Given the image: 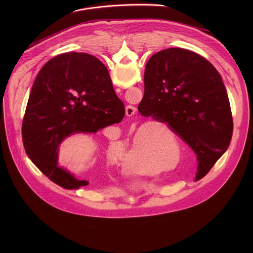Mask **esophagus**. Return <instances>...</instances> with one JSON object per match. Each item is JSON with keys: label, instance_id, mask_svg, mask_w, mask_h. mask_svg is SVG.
Returning <instances> with one entry per match:
<instances>
[{"label": "esophagus", "instance_id": "34e87169", "mask_svg": "<svg viewBox=\"0 0 253 253\" xmlns=\"http://www.w3.org/2000/svg\"><path fill=\"white\" fill-rule=\"evenodd\" d=\"M125 113H126V116L128 117H131V116H134L136 113H137V109L134 107V106H131V105H128L126 107L125 109Z\"/></svg>", "mask_w": 253, "mask_h": 253}]
</instances>
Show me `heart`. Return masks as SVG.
I'll use <instances>...</instances> for the list:
<instances>
[{"instance_id": "b5f03b06", "label": "heart", "mask_w": 253, "mask_h": 253, "mask_svg": "<svg viewBox=\"0 0 253 253\" xmlns=\"http://www.w3.org/2000/svg\"><path fill=\"white\" fill-rule=\"evenodd\" d=\"M157 132H162L164 135L156 136ZM166 140L169 144H167ZM170 145L176 147V135L165 125L157 122H148L135 127L132 130L131 142L127 149L126 163L132 161L134 165L162 166L158 169L159 172L170 170L176 167L181 160L180 152L177 149L174 151ZM110 153L115 158L122 157L124 153L123 144H114ZM173 161L174 163L171 167L165 166ZM136 171L143 175H155L157 173L156 169L150 167L136 168Z\"/></svg>"}]
</instances>
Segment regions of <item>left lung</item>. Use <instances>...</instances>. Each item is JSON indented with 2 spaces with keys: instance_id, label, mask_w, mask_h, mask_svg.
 I'll return each mask as SVG.
<instances>
[{
  "instance_id": "left-lung-1",
  "label": "left lung",
  "mask_w": 253,
  "mask_h": 253,
  "mask_svg": "<svg viewBox=\"0 0 253 253\" xmlns=\"http://www.w3.org/2000/svg\"><path fill=\"white\" fill-rule=\"evenodd\" d=\"M144 86L140 114L167 123L197 155L196 175L205 176L227 150L233 131L227 92L217 70L194 52L169 48L148 60Z\"/></svg>"
}]
</instances>
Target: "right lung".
Listing matches in <instances>:
<instances>
[{
	"label": "right lung",
	"mask_w": 253,
	"mask_h": 253,
	"mask_svg": "<svg viewBox=\"0 0 253 253\" xmlns=\"http://www.w3.org/2000/svg\"><path fill=\"white\" fill-rule=\"evenodd\" d=\"M94 56L64 53L48 61L33 84L23 120L27 155L51 181L66 189L89 184L58 166L61 142L76 133H96L124 118L108 71Z\"/></svg>",
	"instance_id": "obj_1"
}]
</instances>
